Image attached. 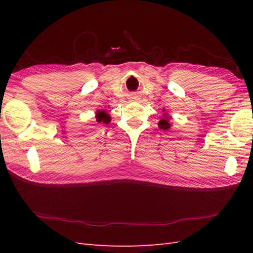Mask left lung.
Here are the masks:
<instances>
[{
  "label": "left lung",
  "instance_id": "obj_1",
  "mask_svg": "<svg viewBox=\"0 0 253 253\" xmlns=\"http://www.w3.org/2000/svg\"><path fill=\"white\" fill-rule=\"evenodd\" d=\"M163 118L159 122V128L160 129L163 130H169V128L171 127V124L169 123V114L168 112H165V110H163Z\"/></svg>",
  "mask_w": 253,
  "mask_h": 253
}]
</instances>
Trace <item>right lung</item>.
Here are the masks:
<instances>
[{"label":"right lung","instance_id":"obj_1","mask_svg":"<svg viewBox=\"0 0 253 253\" xmlns=\"http://www.w3.org/2000/svg\"><path fill=\"white\" fill-rule=\"evenodd\" d=\"M95 120L98 123L109 124L111 122V115L105 110H98L95 112Z\"/></svg>","mask_w":253,"mask_h":253}]
</instances>
